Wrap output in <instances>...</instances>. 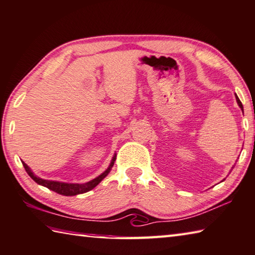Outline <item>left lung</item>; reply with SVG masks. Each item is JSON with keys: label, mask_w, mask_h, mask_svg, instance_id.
I'll return each mask as SVG.
<instances>
[{"label": "left lung", "mask_w": 255, "mask_h": 255, "mask_svg": "<svg viewBox=\"0 0 255 255\" xmlns=\"http://www.w3.org/2000/svg\"><path fill=\"white\" fill-rule=\"evenodd\" d=\"M237 101H238V104H239V106H240V108L243 110V105H242V103H241V101H240V99H239V97H238V96H237Z\"/></svg>", "instance_id": "1"}]
</instances>
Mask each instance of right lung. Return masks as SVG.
Masks as SVG:
<instances>
[{"instance_id": "right-lung-1", "label": "right lung", "mask_w": 255, "mask_h": 255, "mask_svg": "<svg viewBox=\"0 0 255 255\" xmlns=\"http://www.w3.org/2000/svg\"><path fill=\"white\" fill-rule=\"evenodd\" d=\"M116 157V156H115ZM114 157V159L112 161V164L108 167L107 170H105V172L101 174L98 177L90 180V182H88L86 184H68V183H60V182H53V180H45L42 178H39L36 177V176L31 172V169L27 167V165L24 163V161H22L23 166H24L25 168V172L29 174L30 177L34 180L35 183H38L40 185H42V186L47 187L51 191H53L58 194H61V195L64 196H73V195H78V194H82V193H86V192H89L91 191L92 188H95L97 185H98L101 180H103L106 176H107L110 172V169L114 166V163L116 158Z\"/></svg>"}]
</instances>
